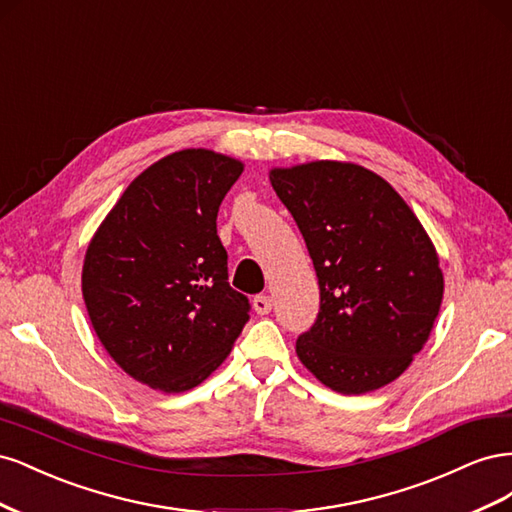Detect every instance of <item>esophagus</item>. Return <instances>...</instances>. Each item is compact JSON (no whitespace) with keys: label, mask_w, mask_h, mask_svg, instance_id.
<instances>
[{"label":"esophagus","mask_w":512,"mask_h":512,"mask_svg":"<svg viewBox=\"0 0 512 512\" xmlns=\"http://www.w3.org/2000/svg\"><path fill=\"white\" fill-rule=\"evenodd\" d=\"M271 307H273V301H271V297H267V294H258V297H254L256 314L267 316L271 312Z\"/></svg>","instance_id":"1"}]
</instances>
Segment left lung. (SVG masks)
Wrapping results in <instances>:
<instances>
[{
    "label": "left lung",
    "mask_w": 512,
    "mask_h": 512,
    "mask_svg": "<svg viewBox=\"0 0 512 512\" xmlns=\"http://www.w3.org/2000/svg\"><path fill=\"white\" fill-rule=\"evenodd\" d=\"M320 286L299 361L331 391L363 395L397 380L427 344L444 275L427 230L389 181L337 160L271 168Z\"/></svg>",
    "instance_id": "left-lung-1"
}]
</instances>
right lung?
Masks as SVG:
<instances>
[{
  "label": "right lung",
  "mask_w": 512,
  "mask_h": 512,
  "mask_svg": "<svg viewBox=\"0 0 512 512\" xmlns=\"http://www.w3.org/2000/svg\"><path fill=\"white\" fill-rule=\"evenodd\" d=\"M243 162L181 149L138 175L91 237L83 299L100 344L134 380L183 393L232 350L250 301L228 284L218 211Z\"/></svg>",
  "instance_id": "1"
}]
</instances>
